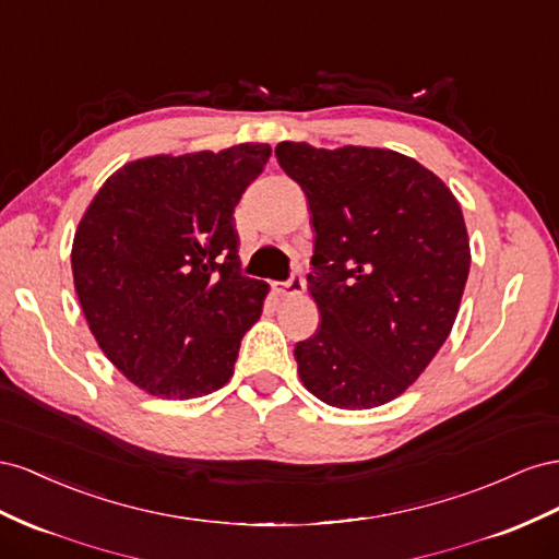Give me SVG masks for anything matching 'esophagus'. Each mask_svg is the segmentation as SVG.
<instances>
[{
	"label": "esophagus",
	"mask_w": 559,
	"mask_h": 559,
	"mask_svg": "<svg viewBox=\"0 0 559 559\" xmlns=\"http://www.w3.org/2000/svg\"><path fill=\"white\" fill-rule=\"evenodd\" d=\"M276 293L283 297H293V295L305 293V276H301V271H293L290 281L283 283Z\"/></svg>",
	"instance_id": "obj_1"
}]
</instances>
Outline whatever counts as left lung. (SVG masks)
I'll list each match as a JSON object with an SVG mask.
<instances>
[{
    "instance_id": "left-lung-1",
    "label": "left lung",
    "mask_w": 559,
    "mask_h": 559,
    "mask_svg": "<svg viewBox=\"0 0 559 559\" xmlns=\"http://www.w3.org/2000/svg\"><path fill=\"white\" fill-rule=\"evenodd\" d=\"M305 189L321 309L295 346L305 386L332 407L370 409L405 393L450 337L471 269L461 205L438 175L391 150L281 142Z\"/></svg>"
}]
</instances>
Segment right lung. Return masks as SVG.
I'll use <instances>...</instances> for the list:
<instances>
[{
    "label": "right lung",
    "mask_w": 559,
    "mask_h": 559,
    "mask_svg": "<svg viewBox=\"0 0 559 559\" xmlns=\"http://www.w3.org/2000/svg\"><path fill=\"white\" fill-rule=\"evenodd\" d=\"M269 145L158 154L126 164L93 197L72 243L79 305L111 365L168 401L234 374L269 285L241 276L234 209Z\"/></svg>",
    "instance_id": "add662e5"
}]
</instances>
